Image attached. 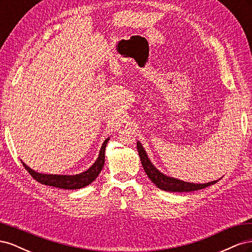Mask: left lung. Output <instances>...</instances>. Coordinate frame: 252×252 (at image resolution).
Segmentation results:
<instances>
[{"label":"left lung","instance_id":"1","mask_svg":"<svg viewBox=\"0 0 252 252\" xmlns=\"http://www.w3.org/2000/svg\"><path fill=\"white\" fill-rule=\"evenodd\" d=\"M136 148H138V151H139L142 166L145 172H146V174L148 175V178L155 183L156 186H158V188L165 190V191H171V192L195 191V190H200V189L208 187L210 185L216 184L218 182V181H213V182L206 183V184H193V183H188V182L167 177V175L159 172L156 167L151 164L146 155V151H145L140 142L136 143Z\"/></svg>","mask_w":252,"mask_h":252}]
</instances>
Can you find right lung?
I'll list each match as a JSON object with an SVG mask.
<instances>
[{
	"label": "right lung",
	"instance_id": "right-lung-1",
	"mask_svg": "<svg viewBox=\"0 0 252 252\" xmlns=\"http://www.w3.org/2000/svg\"><path fill=\"white\" fill-rule=\"evenodd\" d=\"M108 141H109V138L104 141L100 150V155H98V158H96L94 164L91 166L88 170L84 171L80 174H74V175L44 174V173L35 172L34 170L30 169L29 167L24 163H23V166L25 167V169L35 181L41 183L43 185H48V186H53L57 188L68 189V190L80 189L91 184V183L97 178V175L100 174L105 163V148Z\"/></svg>",
	"mask_w": 252,
	"mask_h": 252
}]
</instances>
